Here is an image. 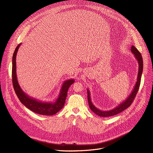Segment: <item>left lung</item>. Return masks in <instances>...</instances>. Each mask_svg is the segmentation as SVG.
Returning <instances> with one entry per match:
<instances>
[{
    "mask_svg": "<svg viewBox=\"0 0 153 153\" xmlns=\"http://www.w3.org/2000/svg\"><path fill=\"white\" fill-rule=\"evenodd\" d=\"M131 51L133 53V54L134 55L135 58L137 59L138 63H139V71L137 74V82L136 83V85H134V88L133 91L131 93V94L129 95V96L125 100H124L123 102L120 103L118 106H117L114 109H112L111 110L109 111H102L99 109L97 108L92 103L91 99V94L90 90L87 89V94H88V104L89 106L91 109V110L94 112L96 114L98 115L100 117H110L112 116L116 115L125 110L128 108L131 103H133L134 98L136 97V96L138 92L140 84V80H141V77L143 71V59L141 54L140 52L137 50V49L133 45H132L131 48Z\"/></svg>",
    "mask_w": 153,
    "mask_h": 153,
    "instance_id": "8db88e82",
    "label": "left lung"
}]
</instances>
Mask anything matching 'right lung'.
Masks as SVG:
<instances>
[{"instance_id": "obj_1", "label": "right lung", "mask_w": 153, "mask_h": 153, "mask_svg": "<svg viewBox=\"0 0 153 153\" xmlns=\"http://www.w3.org/2000/svg\"><path fill=\"white\" fill-rule=\"evenodd\" d=\"M22 43H20L16 48L13 56V67H12V79L13 85L16 94L20 102L32 111L42 115L52 116L59 112L64 106L65 100L67 96L68 90L70 86L74 82V80L71 79L65 80L60 91L59 95L55 102H42L37 100L29 96L25 92L18 83L16 75V55Z\"/></svg>"}]
</instances>
